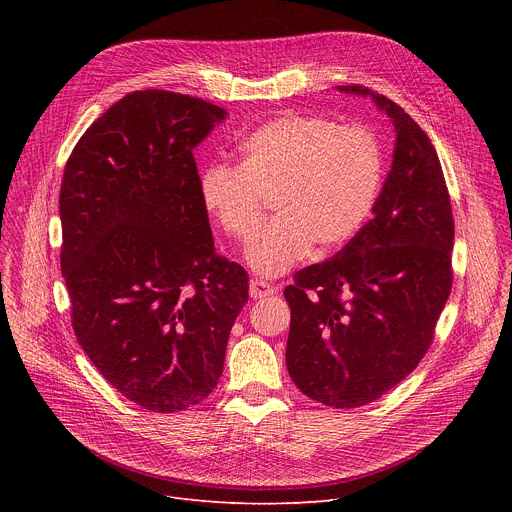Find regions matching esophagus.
Here are the masks:
<instances>
[{"instance_id": "1", "label": "esophagus", "mask_w": 512, "mask_h": 512, "mask_svg": "<svg viewBox=\"0 0 512 512\" xmlns=\"http://www.w3.org/2000/svg\"><path fill=\"white\" fill-rule=\"evenodd\" d=\"M273 294V287L267 283V281H261V279H251L249 283V296L253 300H261V298H267Z\"/></svg>"}]
</instances>
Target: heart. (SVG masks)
<instances>
[{
  "label": "heart",
  "mask_w": 512,
  "mask_h": 512,
  "mask_svg": "<svg viewBox=\"0 0 512 512\" xmlns=\"http://www.w3.org/2000/svg\"><path fill=\"white\" fill-rule=\"evenodd\" d=\"M383 180L375 135L320 115H281L239 145V164H212L198 194L212 221L247 243L269 198L273 221L253 239L247 261L275 277L302 261L312 245L332 251L367 221Z\"/></svg>",
  "instance_id": "1"
}]
</instances>
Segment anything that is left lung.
<instances>
[{
    "label": "left lung",
    "mask_w": 512,
    "mask_h": 512,
    "mask_svg": "<svg viewBox=\"0 0 512 512\" xmlns=\"http://www.w3.org/2000/svg\"><path fill=\"white\" fill-rule=\"evenodd\" d=\"M338 91L387 113L393 164L371 221L285 287V362L304 395L350 409L383 397L427 352L452 289L454 216L440 158L409 113L367 87Z\"/></svg>",
    "instance_id": "obj_1"
}]
</instances>
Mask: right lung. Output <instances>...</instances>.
Masks as SVG:
<instances>
[{
    "label": "right lung",
    "instance_id": "add662e5",
    "mask_svg": "<svg viewBox=\"0 0 512 512\" xmlns=\"http://www.w3.org/2000/svg\"><path fill=\"white\" fill-rule=\"evenodd\" d=\"M227 111L148 89L109 107L60 186V269L72 330L125 399L156 413L198 405L223 375L247 271L214 251L192 150Z\"/></svg>",
    "mask_w": 512,
    "mask_h": 512
}]
</instances>
